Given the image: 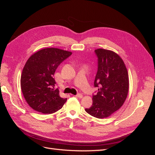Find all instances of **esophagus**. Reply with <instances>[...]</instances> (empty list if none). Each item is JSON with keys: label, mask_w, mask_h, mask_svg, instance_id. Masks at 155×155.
I'll use <instances>...</instances> for the list:
<instances>
[{"label": "esophagus", "mask_w": 155, "mask_h": 155, "mask_svg": "<svg viewBox=\"0 0 155 155\" xmlns=\"http://www.w3.org/2000/svg\"><path fill=\"white\" fill-rule=\"evenodd\" d=\"M76 97H79V98H82L83 95L81 94H78L77 95H76Z\"/></svg>", "instance_id": "obj_1"}]
</instances>
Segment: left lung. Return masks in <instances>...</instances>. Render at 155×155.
Listing matches in <instances>:
<instances>
[{
    "instance_id": "left-lung-1",
    "label": "left lung",
    "mask_w": 155,
    "mask_h": 155,
    "mask_svg": "<svg viewBox=\"0 0 155 155\" xmlns=\"http://www.w3.org/2000/svg\"><path fill=\"white\" fill-rule=\"evenodd\" d=\"M95 53L98 68L94 84L98 90L92 96V106L85 111L95 118L103 119L124 105L129 92V75L123 59L114 51L98 48Z\"/></svg>"
}]
</instances>
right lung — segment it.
Returning a JSON list of instances; mask_svg holds the SVG:
<instances>
[{"label":"right lung","mask_w":155,"mask_h":155,"mask_svg":"<svg viewBox=\"0 0 155 155\" xmlns=\"http://www.w3.org/2000/svg\"><path fill=\"white\" fill-rule=\"evenodd\" d=\"M72 55L71 51L56 48L41 49L32 54L23 68L21 90L27 104L43 114H52L63 107L67 98L55 89L54 75L59 65Z\"/></svg>","instance_id":"add662e5"}]
</instances>
